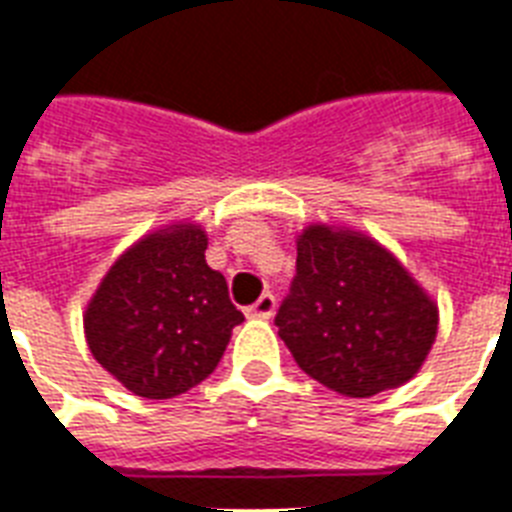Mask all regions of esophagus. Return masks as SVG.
Instances as JSON below:
<instances>
[{"instance_id":"obj_1","label":"esophagus","mask_w":512,"mask_h":512,"mask_svg":"<svg viewBox=\"0 0 512 512\" xmlns=\"http://www.w3.org/2000/svg\"><path fill=\"white\" fill-rule=\"evenodd\" d=\"M273 311H276V297L271 292H265V295H260V300L255 305H249L247 316L249 319H271Z\"/></svg>"}]
</instances>
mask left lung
Listing matches in <instances>:
<instances>
[{"instance_id":"obj_1","label":"left lung","mask_w":512,"mask_h":512,"mask_svg":"<svg viewBox=\"0 0 512 512\" xmlns=\"http://www.w3.org/2000/svg\"><path fill=\"white\" fill-rule=\"evenodd\" d=\"M297 366L350 398L412 380L436 340L438 311L406 268L369 236L311 225L276 313Z\"/></svg>"}]
</instances>
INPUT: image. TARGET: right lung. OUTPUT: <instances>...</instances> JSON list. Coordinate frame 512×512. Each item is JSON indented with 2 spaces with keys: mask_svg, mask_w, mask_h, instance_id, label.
Returning a JSON list of instances; mask_svg holds the SVG:
<instances>
[{
  "mask_svg": "<svg viewBox=\"0 0 512 512\" xmlns=\"http://www.w3.org/2000/svg\"><path fill=\"white\" fill-rule=\"evenodd\" d=\"M207 233L180 223L124 252L84 313L92 356L143 398H175L215 372L244 313L204 260Z\"/></svg>",
  "mask_w": 512,
  "mask_h": 512,
  "instance_id": "right-lung-1",
  "label": "right lung"
}]
</instances>
